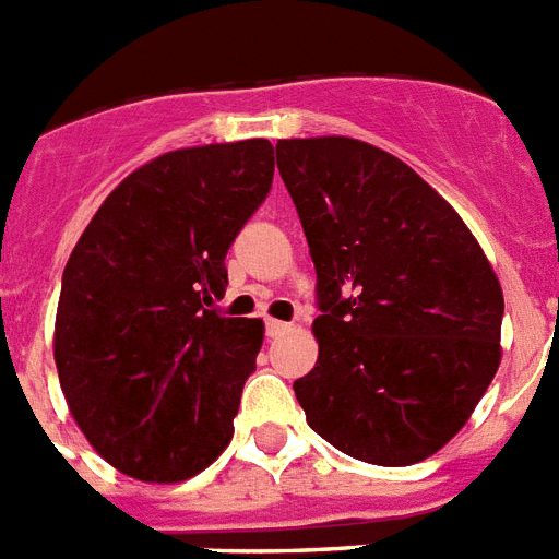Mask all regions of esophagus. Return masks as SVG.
I'll return each instance as SVG.
<instances>
[{"instance_id":"esophagus-1","label":"esophagus","mask_w":559,"mask_h":559,"mask_svg":"<svg viewBox=\"0 0 559 559\" xmlns=\"http://www.w3.org/2000/svg\"><path fill=\"white\" fill-rule=\"evenodd\" d=\"M289 330H293V323H287V321H275V318H266V335H270V337L287 335Z\"/></svg>"}]
</instances>
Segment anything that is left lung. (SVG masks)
I'll list each match as a JSON object with an SVG mask.
<instances>
[{
    "mask_svg": "<svg viewBox=\"0 0 559 559\" xmlns=\"http://www.w3.org/2000/svg\"><path fill=\"white\" fill-rule=\"evenodd\" d=\"M278 170L316 264L307 424L355 461L409 466L463 429L500 367L503 289L463 218L392 153L281 139Z\"/></svg>",
    "mask_w": 559,
    "mask_h": 559,
    "instance_id": "8db88e82",
    "label": "left lung"
}]
</instances>
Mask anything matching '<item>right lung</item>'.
<instances>
[{
  "instance_id": "1",
  "label": "right lung",
  "mask_w": 559,
  "mask_h": 559,
  "mask_svg": "<svg viewBox=\"0 0 559 559\" xmlns=\"http://www.w3.org/2000/svg\"><path fill=\"white\" fill-rule=\"evenodd\" d=\"M272 173L266 139L164 153L107 195L70 252L59 383L91 447L135 480H187L233 440L264 323L213 301Z\"/></svg>"
}]
</instances>
